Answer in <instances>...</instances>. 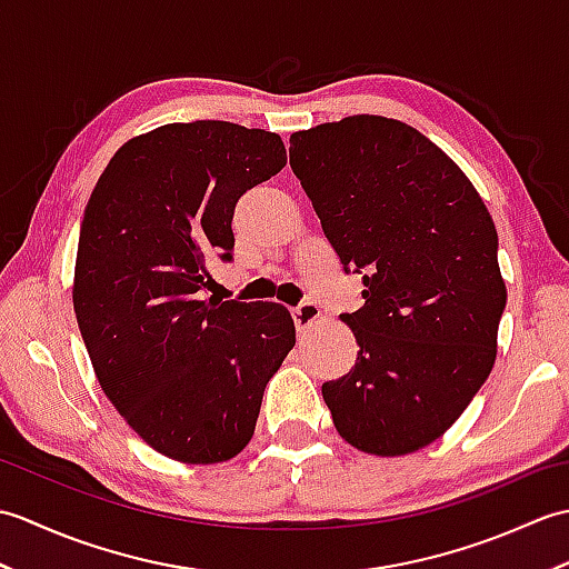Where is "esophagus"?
<instances>
[{"mask_svg": "<svg viewBox=\"0 0 569 569\" xmlns=\"http://www.w3.org/2000/svg\"><path fill=\"white\" fill-rule=\"evenodd\" d=\"M322 316V310L316 303H303L293 310V322L298 332H308Z\"/></svg>", "mask_w": 569, "mask_h": 569, "instance_id": "34e87169", "label": "esophagus"}]
</instances>
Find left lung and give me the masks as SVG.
<instances>
[{"mask_svg": "<svg viewBox=\"0 0 569 569\" xmlns=\"http://www.w3.org/2000/svg\"><path fill=\"white\" fill-rule=\"evenodd\" d=\"M291 168L365 306L359 352L322 383L335 428L401 457L445 435L497 361L506 283L485 200L450 156L398 119L355 114L291 134Z\"/></svg>", "mask_w": 569, "mask_h": 569, "instance_id": "obj_1", "label": "left lung"}]
</instances>
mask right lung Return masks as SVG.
<instances>
[{
	"mask_svg": "<svg viewBox=\"0 0 569 569\" xmlns=\"http://www.w3.org/2000/svg\"><path fill=\"white\" fill-rule=\"evenodd\" d=\"M286 166L273 131L200 119L129 139L84 208L72 306L94 377L129 428L186 465L237 457L296 345L291 312L202 298L232 259L237 200Z\"/></svg>",
	"mask_w": 569,
	"mask_h": 569,
	"instance_id": "1",
	"label": "right lung"
}]
</instances>
